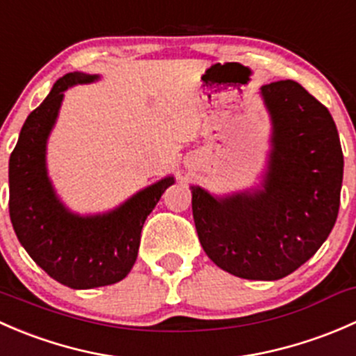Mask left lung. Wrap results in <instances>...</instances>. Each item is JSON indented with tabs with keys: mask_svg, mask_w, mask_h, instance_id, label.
Here are the masks:
<instances>
[{
	"mask_svg": "<svg viewBox=\"0 0 356 356\" xmlns=\"http://www.w3.org/2000/svg\"><path fill=\"white\" fill-rule=\"evenodd\" d=\"M270 115L267 168L257 188L215 196L191 186L204 253L222 270L277 281L310 260L339 211L343 152L331 113L294 81L260 88Z\"/></svg>",
	"mask_w": 356,
	"mask_h": 356,
	"instance_id": "left-lung-1",
	"label": "left lung"
}]
</instances>
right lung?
<instances>
[{
  "instance_id": "obj_1",
  "label": "right lung",
  "mask_w": 356,
  "mask_h": 356,
  "mask_svg": "<svg viewBox=\"0 0 356 356\" xmlns=\"http://www.w3.org/2000/svg\"><path fill=\"white\" fill-rule=\"evenodd\" d=\"M99 75L70 72L55 82L25 120L10 155V218L20 245L60 284L92 289L122 281L138 258L141 229L172 175L141 189L105 213L79 215L63 204L48 175L46 146L58 118L63 92Z\"/></svg>"
}]
</instances>
